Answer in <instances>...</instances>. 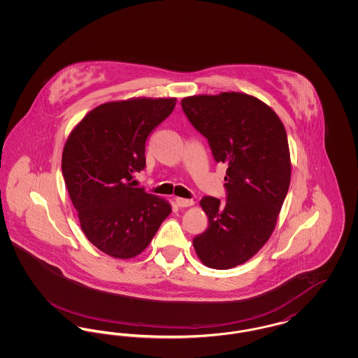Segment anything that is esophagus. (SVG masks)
<instances>
[{
    "label": "esophagus",
    "mask_w": 358,
    "mask_h": 358,
    "mask_svg": "<svg viewBox=\"0 0 358 358\" xmlns=\"http://www.w3.org/2000/svg\"><path fill=\"white\" fill-rule=\"evenodd\" d=\"M176 204L178 205L180 208H187V206H192L194 204L193 200H187V199H181V197H177L176 199Z\"/></svg>",
    "instance_id": "obj_1"
}]
</instances>
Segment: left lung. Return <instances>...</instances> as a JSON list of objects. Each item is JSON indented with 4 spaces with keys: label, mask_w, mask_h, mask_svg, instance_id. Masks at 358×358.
Listing matches in <instances>:
<instances>
[{
    "label": "left lung",
    "mask_w": 358,
    "mask_h": 358,
    "mask_svg": "<svg viewBox=\"0 0 358 358\" xmlns=\"http://www.w3.org/2000/svg\"><path fill=\"white\" fill-rule=\"evenodd\" d=\"M181 106L216 162L227 165V201L201 199L209 227L193 247L206 267L229 270L255 255L275 229L291 180L286 129L270 106L243 92L193 95Z\"/></svg>",
    "instance_id": "left-lung-1"
}]
</instances>
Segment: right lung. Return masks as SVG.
I'll use <instances>...</instances> for the list:
<instances>
[{
	"instance_id": "add662e5",
	"label": "right lung",
	"mask_w": 358,
	"mask_h": 358,
	"mask_svg": "<svg viewBox=\"0 0 358 358\" xmlns=\"http://www.w3.org/2000/svg\"><path fill=\"white\" fill-rule=\"evenodd\" d=\"M176 103L145 96L103 103L67 138L62 171L71 201L87 238L107 255H139L171 215L168 200L134 187L131 180L146 166V138Z\"/></svg>"
}]
</instances>
